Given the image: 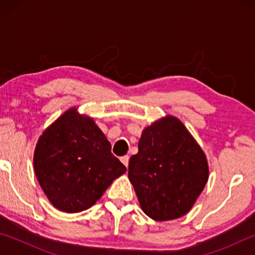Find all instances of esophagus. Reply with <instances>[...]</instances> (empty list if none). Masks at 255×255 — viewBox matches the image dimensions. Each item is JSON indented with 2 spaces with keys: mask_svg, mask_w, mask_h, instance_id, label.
<instances>
[{
  "mask_svg": "<svg viewBox=\"0 0 255 255\" xmlns=\"http://www.w3.org/2000/svg\"><path fill=\"white\" fill-rule=\"evenodd\" d=\"M120 161L123 162V164L125 166H128V163H129V156L128 155H125V156L120 157Z\"/></svg>",
  "mask_w": 255,
  "mask_h": 255,
  "instance_id": "34e87169",
  "label": "esophagus"
}]
</instances>
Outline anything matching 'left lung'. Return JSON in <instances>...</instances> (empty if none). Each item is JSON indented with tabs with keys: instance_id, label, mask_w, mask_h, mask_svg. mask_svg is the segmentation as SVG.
Segmentation results:
<instances>
[{
	"instance_id": "left-lung-1",
	"label": "left lung",
	"mask_w": 255,
	"mask_h": 255,
	"mask_svg": "<svg viewBox=\"0 0 255 255\" xmlns=\"http://www.w3.org/2000/svg\"><path fill=\"white\" fill-rule=\"evenodd\" d=\"M208 176L204 150L173 116L146 127L138 141V153L129 159L128 178L141 209L158 222L187 214Z\"/></svg>"
}]
</instances>
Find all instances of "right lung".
I'll list each match as a JSON object with an SVG mask.
<instances>
[{"instance_id": "right-lung-1", "label": "right lung", "mask_w": 255, "mask_h": 255, "mask_svg": "<svg viewBox=\"0 0 255 255\" xmlns=\"http://www.w3.org/2000/svg\"><path fill=\"white\" fill-rule=\"evenodd\" d=\"M34 173L55 208L80 213L92 207L127 171L92 118L67 110L42 132L33 155Z\"/></svg>"}]
</instances>
